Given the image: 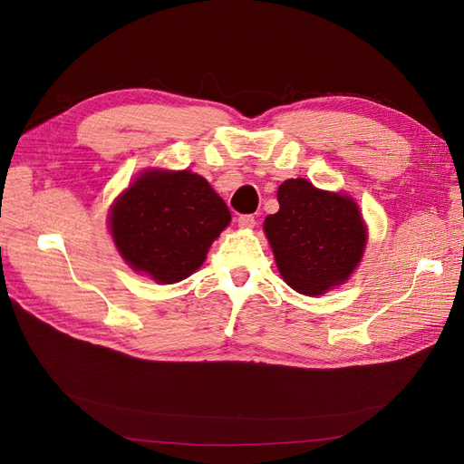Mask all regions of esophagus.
<instances>
[{"mask_svg":"<svg viewBox=\"0 0 464 464\" xmlns=\"http://www.w3.org/2000/svg\"><path fill=\"white\" fill-rule=\"evenodd\" d=\"M237 224L242 229H252L256 226V218L252 214H245V216H238L237 218Z\"/></svg>","mask_w":464,"mask_h":464,"instance_id":"obj_1","label":"esophagus"}]
</instances>
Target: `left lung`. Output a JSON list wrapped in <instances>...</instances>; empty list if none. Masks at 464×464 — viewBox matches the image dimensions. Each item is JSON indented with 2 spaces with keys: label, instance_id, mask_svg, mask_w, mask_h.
<instances>
[{
  "label": "left lung",
  "instance_id": "obj_1",
  "mask_svg": "<svg viewBox=\"0 0 464 464\" xmlns=\"http://www.w3.org/2000/svg\"><path fill=\"white\" fill-rule=\"evenodd\" d=\"M276 195L280 210L265 218L263 229L284 282L308 297L344 284L367 245L357 203L304 179L285 180Z\"/></svg>",
  "mask_w": 464,
  "mask_h": 464
}]
</instances>
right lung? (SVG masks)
<instances>
[{
	"instance_id": "add662e5",
	"label": "right lung",
	"mask_w": 464,
	"mask_h": 464,
	"mask_svg": "<svg viewBox=\"0 0 464 464\" xmlns=\"http://www.w3.org/2000/svg\"><path fill=\"white\" fill-rule=\"evenodd\" d=\"M229 222L224 199L191 170H144L109 214L120 256L158 284H175L198 271Z\"/></svg>"
}]
</instances>
